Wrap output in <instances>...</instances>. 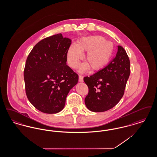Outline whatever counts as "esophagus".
<instances>
[{
	"instance_id": "34e87169",
	"label": "esophagus",
	"mask_w": 157,
	"mask_h": 157,
	"mask_svg": "<svg viewBox=\"0 0 157 157\" xmlns=\"http://www.w3.org/2000/svg\"><path fill=\"white\" fill-rule=\"evenodd\" d=\"M79 81L81 82L83 81V76H82V75H79Z\"/></svg>"
}]
</instances>
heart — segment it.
<instances>
[{
  "mask_svg": "<svg viewBox=\"0 0 157 157\" xmlns=\"http://www.w3.org/2000/svg\"><path fill=\"white\" fill-rule=\"evenodd\" d=\"M114 45L101 36H90L82 37L77 45H71L67 50V60L69 65L76 69L83 59L82 52H86L84 64L81 71H85L88 67L92 71H97L104 67L111 59L114 52Z\"/></svg>",
  "mask_w": 157,
  "mask_h": 157,
  "instance_id": "heart-1",
  "label": "heart"
}]
</instances>
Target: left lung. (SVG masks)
Returning <instances> with one entry per match:
<instances>
[{"label": "left lung", "mask_w": 157, "mask_h": 157, "mask_svg": "<svg viewBox=\"0 0 157 157\" xmlns=\"http://www.w3.org/2000/svg\"><path fill=\"white\" fill-rule=\"evenodd\" d=\"M131 72L129 57L125 50L118 46L113 59L104 68L83 81L88 87L85 103L92 112H104L120 102L126 87Z\"/></svg>", "instance_id": "left-lung-1"}]
</instances>
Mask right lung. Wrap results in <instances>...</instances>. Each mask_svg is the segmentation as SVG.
<instances>
[{
  "mask_svg": "<svg viewBox=\"0 0 157 157\" xmlns=\"http://www.w3.org/2000/svg\"><path fill=\"white\" fill-rule=\"evenodd\" d=\"M71 40L61 33L46 37L33 48L26 61L23 75L29 102L39 111L56 113L65 106L69 90L78 75L67 65Z\"/></svg>",
  "mask_w": 157,
  "mask_h": 157,
  "instance_id": "add662e5",
  "label": "right lung"
}]
</instances>
